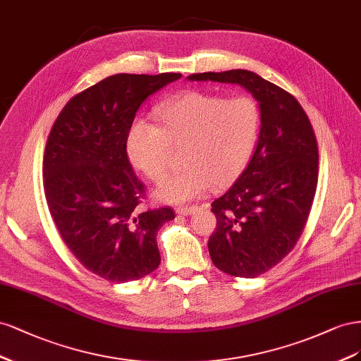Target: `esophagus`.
<instances>
[{
    "mask_svg": "<svg viewBox=\"0 0 361 361\" xmlns=\"http://www.w3.org/2000/svg\"><path fill=\"white\" fill-rule=\"evenodd\" d=\"M197 210H198L197 205H189V207L186 205V207H178V209H177V213H178V214H183V216H190L192 213H195Z\"/></svg>",
    "mask_w": 361,
    "mask_h": 361,
    "instance_id": "esophagus-1",
    "label": "esophagus"
}]
</instances>
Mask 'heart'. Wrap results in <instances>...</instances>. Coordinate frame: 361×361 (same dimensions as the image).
I'll use <instances>...</instances> for the list:
<instances>
[{"instance_id":"heart-1","label":"heart","mask_w":361,"mask_h":361,"mask_svg":"<svg viewBox=\"0 0 361 361\" xmlns=\"http://www.w3.org/2000/svg\"><path fill=\"white\" fill-rule=\"evenodd\" d=\"M161 126L136 119L127 133V156L152 181H161L171 166V145L183 147L184 171L156 190L168 204L189 202L214 184L226 186L250 161L260 130V110L248 95L222 98L184 92L159 109Z\"/></svg>"}]
</instances>
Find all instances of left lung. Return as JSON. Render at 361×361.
Instances as JSON below:
<instances>
[{
  "label": "left lung",
  "mask_w": 361,
  "mask_h": 361,
  "mask_svg": "<svg viewBox=\"0 0 361 361\" xmlns=\"http://www.w3.org/2000/svg\"><path fill=\"white\" fill-rule=\"evenodd\" d=\"M189 81L239 85L259 102L260 133L240 177L214 200L216 230L209 239L213 264L254 278L280 263L304 230L317 186V143L300 102L252 71L192 74Z\"/></svg>",
  "instance_id": "left-lung-1"
}]
</instances>
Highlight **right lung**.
Masks as SVG:
<instances>
[{
	"label": "right lung",
	"mask_w": 361,
	"mask_h": 361,
	"mask_svg": "<svg viewBox=\"0 0 361 361\" xmlns=\"http://www.w3.org/2000/svg\"><path fill=\"white\" fill-rule=\"evenodd\" d=\"M181 74H116L75 95L60 111L44 156L54 224L86 269L111 283L156 271V235L169 207L143 212V184L127 157V133L140 104Z\"/></svg>",
	"instance_id": "add662e5"
}]
</instances>
